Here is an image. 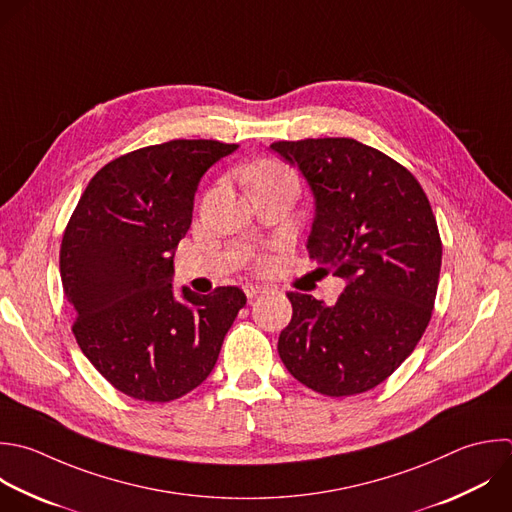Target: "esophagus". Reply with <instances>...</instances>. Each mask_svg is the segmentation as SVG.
<instances>
[{"instance_id":"1","label":"esophagus","mask_w":512,"mask_h":512,"mask_svg":"<svg viewBox=\"0 0 512 512\" xmlns=\"http://www.w3.org/2000/svg\"><path fill=\"white\" fill-rule=\"evenodd\" d=\"M266 288L264 286H260V284H246L244 286V294L252 300V298H256L258 294H262Z\"/></svg>"}]
</instances>
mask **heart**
<instances>
[{
  "label": "heart",
  "instance_id": "heart-1",
  "mask_svg": "<svg viewBox=\"0 0 512 512\" xmlns=\"http://www.w3.org/2000/svg\"><path fill=\"white\" fill-rule=\"evenodd\" d=\"M290 176L280 164L276 162H260L256 166H252L250 170V184L256 186L260 182H268V180H276V178H284Z\"/></svg>",
  "mask_w": 512,
  "mask_h": 512
}]
</instances>
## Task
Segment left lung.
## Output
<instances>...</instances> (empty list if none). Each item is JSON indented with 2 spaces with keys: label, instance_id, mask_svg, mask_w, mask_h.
Returning <instances> with one entry per match:
<instances>
[{
  "label": "left lung",
  "instance_id": "left-lung-1",
  "mask_svg": "<svg viewBox=\"0 0 512 512\" xmlns=\"http://www.w3.org/2000/svg\"><path fill=\"white\" fill-rule=\"evenodd\" d=\"M270 148L302 172L314 196L310 258L346 282L332 306L286 294L292 320L278 354L320 394L366 392L412 354L428 326L442 262L432 208L406 168L356 140Z\"/></svg>",
  "mask_w": 512,
  "mask_h": 512
}]
</instances>
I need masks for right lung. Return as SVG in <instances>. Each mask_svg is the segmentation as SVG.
<instances>
[{
  "instance_id": "obj_1",
  "label": "right lung",
  "mask_w": 512,
  "mask_h": 512,
  "mask_svg": "<svg viewBox=\"0 0 512 512\" xmlns=\"http://www.w3.org/2000/svg\"><path fill=\"white\" fill-rule=\"evenodd\" d=\"M236 144L172 140L106 164L82 194L60 250L74 336L120 392L170 402L212 372L246 296L174 292V254L192 224L202 176Z\"/></svg>"
}]
</instances>
